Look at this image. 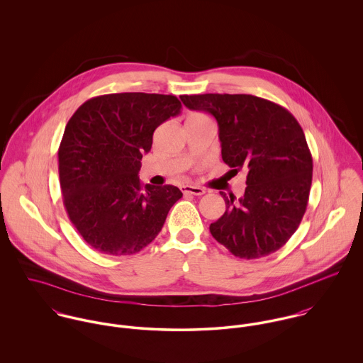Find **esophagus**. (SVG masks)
<instances>
[{"instance_id":"obj_1","label":"esophagus","mask_w":363,"mask_h":363,"mask_svg":"<svg viewBox=\"0 0 363 363\" xmlns=\"http://www.w3.org/2000/svg\"><path fill=\"white\" fill-rule=\"evenodd\" d=\"M182 191L184 194H191V196H203L206 193L204 189L201 187H197V186H183L182 187Z\"/></svg>"}]
</instances>
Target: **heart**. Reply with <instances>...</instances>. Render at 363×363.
<instances>
[{
	"mask_svg": "<svg viewBox=\"0 0 363 363\" xmlns=\"http://www.w3.org/2000/svg\"><path fill=\"white\" fill-rule=\"evenodd\" d=\"M197 116H200V114H197ZM201 117H203V116H201Z\"/></svg>",
	"mask_w": 363,
	"mask_h": 363,
	"instance_id": "heart-1",
	"label": "heart"
}]
</instances>
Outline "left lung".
Masks as SVG:
<instances>
[{
  "instance_id": "obj_1",
  "label": "left lung",
  "mask_w": 363,
  "mask_h": 363,
  "mask_svg": "<svg viewBox=\"0 0 363 363\" xmlns=\"http://www.w3.org/2000/svg\"><path fill=\"white\" fill-rule=\"evenodd\" d=\"M190 110L218 123L223 162L246 172L245 196L220 191L225 213L209 226L239 259L279 250L296 232L309 201L313 159L298 120L282 106L253 95H182Z\"/></svg>"
}]
</instances>
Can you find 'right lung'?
Instances as JSON below:
<instances>
[{
    "mask_svg": "<svg viewBox=\"0 0 363 363\" xmlns=\"http://www.w3.org/2000/svg\"><path fill=\"white\" fill-rule=\"evenodd\" d=\"M180 110L173 95L110 94L81 104L67 123L58 148L62 201L72 225L99 253L141 252L183 197L170 184L143 187L137 176L157 125Z\"/></svg>",
    "mask_w": 363,
    "mask_h": 363,
    "instance_id": "right-lung-1",
    "label": "right lung"
}]
</instances>
